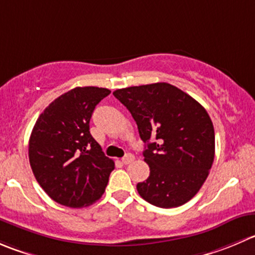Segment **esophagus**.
Here are the masks:
<instances>
[{
	"mask_svg": "<svg viewBox=\"0 0 255 255\" xmlns=\"http://www.w3.org/2000/svg\"><path fill=\"white\" fill-rule=\"evenodd\" d=\"M133 160H134V155L133 154H127V155H125V157L122 158V163L123 164H129V163H132Z\"/></svg>",
	"mask_w": 255,
	"mask_h": 255,
	"instance_id": "1",
	"label": "esophagus"
}]
</instances>
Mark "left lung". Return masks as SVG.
Here are the masks:
<instances>
[{"label":"left lung","mask_w":255,"mask_h":255,"mask_svg":"<svg viewBox=\"0 0 255 255\" xmlns=\"http://www.w3.org/2000/svg\"><path fill=\"white\" fill-rule=\"evenodd\" d=\"M127 107L145 143L149 177L137 184L139 196L160 208H174L193 198L214 160V128L201 103L165 82L113 92Z\"/></svg>","instance_id":"8db88e82"}]
</instances>
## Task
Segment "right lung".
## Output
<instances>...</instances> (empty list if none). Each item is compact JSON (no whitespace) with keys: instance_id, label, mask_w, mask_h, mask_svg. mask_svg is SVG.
<instances>
[{"instance_id":"add662e5","label":"right lung","mask_w":255,"mask_h":255,"mask_svg":"<svg viewBox=\"0 0 255 255\" xmlns=\"http://www.w3.org/2000/svg\"><path fill=\"white\" fill-rule=\"evenodd\" d=\"M107 88L76 87L53 101L36 121L28 143L32 172L42 189L71 208L91 206L105 193L115 162L90 132Z\"/></svg>"}]
</instances>
